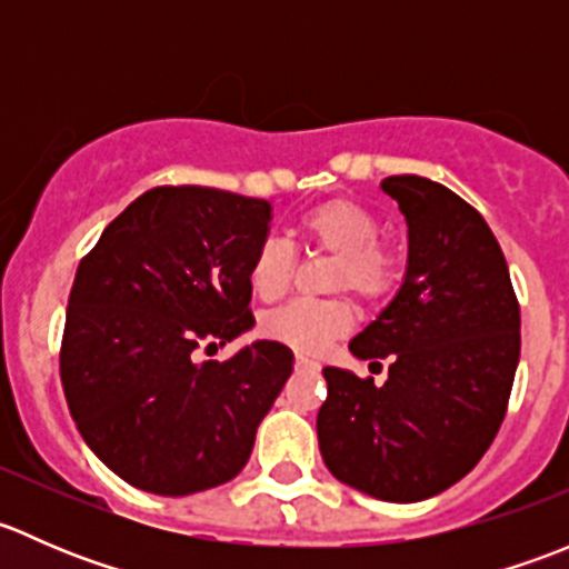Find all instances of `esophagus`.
Segmentation results:
<instances>
[{
	"label": "esophagus",
	"instance_id": "34e87169",
	"mask_svg": "<svg viewBox=\"0 0 569 569\" xmlns=\"http://www.w3.org/2000/svg\"><path fill=\"white\" fill-rule=\"evenodd\" d=\"M297 369H306V371H319V363L313 358H306V355H297L295 358Z\"/></svg>",
	"mask_w": 569,
	"mask_h": 569
}]
</instances>
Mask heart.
<instances>
[{"mask_svg": "<svg viewBox=\"0 0 569 569\" xmlns=\"http://www.w3.org/2000/svg\"><path fill=\"white\" fill-rule=\"evenodd\" d=\"M302 242L311 250L336 256L327 272V291H355L363 302L377 306L399 289L405 278V256L396 244L380 239V220L363 203L332 198L317 203L300 217ZM297 274V250L283 239L258 244L248 269L252 295L274 302L289 295ZM355 325V306L347 297L330 300H297L269 311L261 332L302 355H319L336 338L347 336Z\"/></svg>", "mask_w": 569, "mask_h": 569, "instance_id": "obj_1", "label": "heart"}]
</instances>
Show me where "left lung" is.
<instances>
[{"mask_svg": "<svg viewBox=\"0 0 569 569\" xmlns=\"http://www.w3.org/2000/svg\"><path fill=\"white\" fill-rule=\"evenodd\" d=\"M382 192L407 220V274L349 349L386 358L388 380L375 386L327 366L317 432L338 481L412 503L470 473L501 429L520 360V306L490 226L460 194L421 176H388Z\"/></svg>", "mask_w": 569, "mask_h": 569, "instance_id": "left-lung-1", "label": "left lung"}]
</instances>
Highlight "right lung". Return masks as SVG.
Instances as JSON below:
<instances>
[{
	"label": "right lung",
	"mask_w": 569,
	"mask_h": 569,
	"mask_svg": "<svg viewBox=\"0 0 569 569\" xmlns=\"http://www.w3.org/2000/svg\"><path fill=\"white\" fill-rule=\"evenodd\" d=\"M269 222V200L153 187L79 261L62 391L84 443L131 487L192 496L248 465L295 355L256 341L222 363H198V349L256 325L248 269Z\"/></svg>",
	"instance_id": "add662e5"
}]
</instances>
